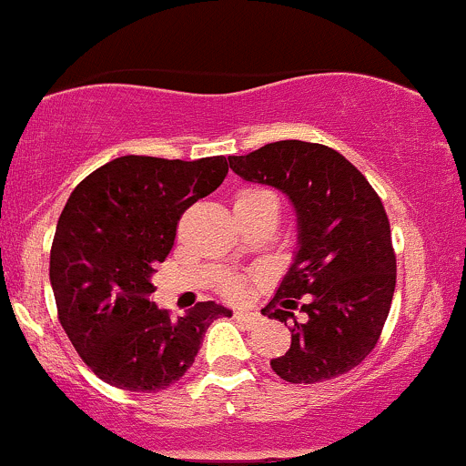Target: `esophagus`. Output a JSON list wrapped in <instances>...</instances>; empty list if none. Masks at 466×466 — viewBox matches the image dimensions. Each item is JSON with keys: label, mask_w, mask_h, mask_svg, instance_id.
<instances>
[{"label": "esophagus", "mask_w": 466, "mask_h": 466, "mask_svg": "<svg viewBox=\"0 0 466 466\" xmlns=\"http://www.w3.org/2000/svg\"><path fill=\"white\" fill-rule=\"evenodd\" d=\"M234 317H237L238 321H243V323H248V326H257L258 321H261V315H258L257 310H237L234 312Z\"/></svg>", "instance_id": "1"}]
</instances>
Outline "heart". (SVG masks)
Here are the masks:
<instances>
[{
  "label": "heart",
  "instance_id": "1",
  "mask_svg": "<svg viewBox=\"0 0 466 466\" xmlns=\"http://www.w3.org/2000/svg\"><path fill=\"white\" fill-rule=\"evenodd\" d=\"M266 194H270V192H268V189H243V192L237 196V200H234V205L246 203V200H254V198H258V196H266ZM220 290L229 297L241 295V281H238L237 277H228L223 281V286H220Z\"/></svg>",
  "mask_w": 466,
  "mask_h": 466
}]
</instances>
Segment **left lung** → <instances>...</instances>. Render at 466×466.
I'll return each instance as SVG.
<instances>
[{
    "label": "left lung",
    "mask_w": 466,
    "mask_h": 466,
    "mask_svg": "<svg viewBox=\"0 0 466 466\" xmlns=\"http://www.w3.org/2000/svg\"><path fill=\"white\" fill-rule=\"evenodd\" d=\"M228 160L243 180L286 194L297 212L295 261L261 310L290 323L292 332L290 349L274 357L272 370L290 384L349 373L375 349L395 292L398 268L380 196L326 145L279 140Z\"/></svg>",
    "instance_id": "1"
}]
</instances>
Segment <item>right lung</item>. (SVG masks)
<instances>
[{"instance_id":"right-lung-1","label":"right lung","mask_w":466,"mask_h":466,"mask_svg":"<svg viewBox=\"0 0 466 466\" xmlns=\"http://www.w3.org/2000/svg\"><path fill=\"white\" fill-rule=\"evenodd\" d=\"M225 176L223 156L189 163L120 156L68 196L51 248L53 295L77 355L106 384L167 389L194 364L209 323L232 317L220 303L198 301L174 321L149 299L180 214Z\"/></svg>"}]
</instances>
